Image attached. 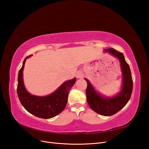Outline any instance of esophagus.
I'll return each instance as SVG.
<instances>
[{
  "label": "esophagus",
  "instance_id": "esophagus-1",
  "mask_svg": "<svg viewBox=\"0 0 149 149\" xmlns=\"http://www.w3.org/2000/svg\"><path fill=\"white\" fill-rule=\"evenodd\" d=\"M76 76H77V78H82L83 76V71H78L77 72V74H76Z\"/></svg>",
  "mask_w": 149,
  "mask_h": 149
}]
</instances>
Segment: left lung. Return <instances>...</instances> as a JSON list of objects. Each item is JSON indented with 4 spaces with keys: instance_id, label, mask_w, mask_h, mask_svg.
<instances>
[{
    "instance_id": "1",
    "label": "left lung",
    "mask_w": 149,
    "mask_h": 149,
    "mask_svg": "<svg viewBox=\"0 0 149 149\" xmlns=\"http://www.w3.org/2000/svg\"><path fill=\"white\" fill-rule=\"evenodd\" d=\"M111 55L118 58L121 66L123 76V84L121 91L113 97H103L93 88L89 81H86L87 102L91 109L97 114L104 116H110L116 114L126 105L131 96L133 88V81L131 72L127 63L125 61L124 55L114 48L105 49Z\"/></svg>"
}]
</instances>
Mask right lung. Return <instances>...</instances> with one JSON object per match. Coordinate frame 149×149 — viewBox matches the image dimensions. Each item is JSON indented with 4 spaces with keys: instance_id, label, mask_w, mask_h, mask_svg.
Masks as SVG:
<instances>
[{
    "instance_id": "add662e5",
    "label": "right lung",
    "mask_w": 149,
    "mask_h": 149,
    "mask_svg": "<svg viewBox=\"0 0 149 149\" xmlns=\"http://www.w3.org/2000/svg\"><path fill=\"white\" fill-rule=\"evenodd\" d=\"M26 56L18 74L17 94L22 105L30 113L42 119H49L57 116L65 109L70 89L76 82V78L67 81L52 94L47 96L31 95L26 91L23 81V70Z\"/></svg>"
}]
</instances>
